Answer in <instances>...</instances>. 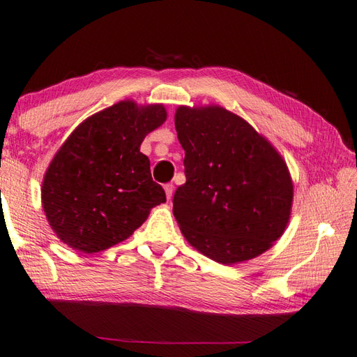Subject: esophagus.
Masks as SVG:
<instances>
[{
	"mask_svg": "<svg viewBox=\"0 0 357 357\" xmlns=\"http://www.w3.org/2000/svg\"><path fill=\"white\" fill-rule=\"evenodd\" d=\"M165 192H166V197H168V200H171L172 192H174V185L172 183H166L165 185Z\"/></svg>",
	"mask_w": 357,
	"mask_h": 357,
	"instance_id": "obj_1",
	"label": "esophagus"
}]
</instances>
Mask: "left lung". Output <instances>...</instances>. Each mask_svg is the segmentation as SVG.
<instances>
[{"mask_svg": "<svg viewBox=\"0 0 357 357\" xmlns=\"http://www.w3.org/2000/svg\"><path fill=\"white\" fill-rule=\"evenodd\" d=\"M176 130L185 149L186 183L172 200L181 234L223 265L270 250L293 205V181L279 152L220 106H180Z\"/></svg>", "mask_w": 357, "mask_h": 357, "instance_id": "1", "label": "left lung"}]
</instances>
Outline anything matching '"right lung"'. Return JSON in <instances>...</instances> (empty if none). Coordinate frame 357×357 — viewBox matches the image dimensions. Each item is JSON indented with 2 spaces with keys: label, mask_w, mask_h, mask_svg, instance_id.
<instances>
[{
  "label": "right lung",
  "mask_w": 357,
  "mask_h": 357,
  "mask_svg": "<svg viewBox=\"0 0 357 357\" xmlns=\"http://www.w3.org/2000/svg\"><path fill=\"white\" fill-rule=\"evenodd\" d=\"M163 105L120 101L86 119L56 152L41 200L58 238L79 252L111 248L166 202L140 144L163 125Z\"/></svg>",
  "instance_id": "add662e5"
}]
</instances>
